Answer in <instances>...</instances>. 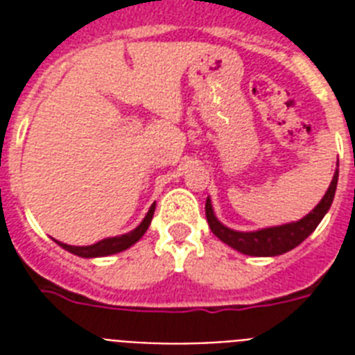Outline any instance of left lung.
<instances>
[{"label":"left lung","mask_w":355,"mask_h":355,"mask_svg":"<svg viewBox=\"0 0 355 355\" xmlns=\"http://www.w3.org/2000/svg\"><path fill=\"white\" fill-rule=\"evenodd\" d=\"M337 177H339V173L334 175L330 188H328V191H326L319 205L315 206V210L309 211L308 216L297 223L263 228V230H258V232H236V230H230V228L217 221L216 216H214V210H211L210 199L206 200V219H208L211 232L216 234L223 243H227L239 252L248 254V256H278V254L287 252V250L300 245L309 234L313 232L315 228L319 227V223L322 221L326 211L330 210L331 200H334V195H336Z\"/></svg>","instance_id":"1"}]
</instances>
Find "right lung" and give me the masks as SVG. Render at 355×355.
Wrapping results in <instances>:
<instances>
[{"label": "right lung", "mask_w": 355, "mask_h": 355, "mask_svg": "<svg viewBox=\"0 0 355 355\" xmlns=\"http://www.w3.org/2000/svg\"><path fill=\"white\" fill-rule=\"evenodd\" d=\"M153 216H155V205L150 206L149 211H147V216L141 221L139 227H136L132 232L123 234V236L118 237H108V239H103V241L96 243V245H90V247H71V245H66V243H58L60 247L66 248L68 252L77 254L80 258H97V256H110V254L121 252L125 248H128L130 245L138 241L139 237L144 236L147 232V228H149L150 221H153Z\"/></svg>", "instance_id": "right-lung-1"}]
</instances>
